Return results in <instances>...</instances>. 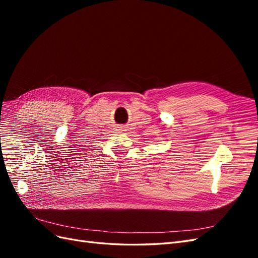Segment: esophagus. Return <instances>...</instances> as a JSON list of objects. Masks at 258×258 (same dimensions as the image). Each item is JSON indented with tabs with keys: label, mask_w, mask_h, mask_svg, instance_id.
Returning <instances> with one entry per match:
<instances>
[{
	"label": "esophagus",
	"mask_w": 258,
	"mask_h": 258,
	"mask_svg": "<svg viewBox=\"0 0 258 258\" xmlns=\"http://www.w3.org/2000/svg\"><path fill=\"white\" fill-rule=\"evenodd\" d=\"M121 131H126V130H122V128H121Z\"/></svg>",
	"instance_id": "esophagus-1"
}]
</instances>
